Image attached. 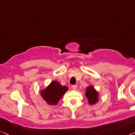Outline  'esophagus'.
Here are the masks:
<instances>
[{
    "instance_id": "34e87169",
    "label": "esophagus",
    "mask_w": 135,
    "mask_h": 135,
    "mask_svg": "<svg viewBox=\"0 0 135 135\" xmlns=\"http://www.w3.org/2000/svg\"><path fill=\"white\" fill-rule=\"evenodd\" d=\"M77 87H78L77 85H73V86H71V89H73V90H76V89H77Z\"/></svg>"
}]
</instances>
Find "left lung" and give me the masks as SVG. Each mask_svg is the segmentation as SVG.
Wrapping results in <instances>:
<instances>
[{"label": "left lung", "mask_w": 135, "mask_h": 135, "mask_svg": "<svg viewBox=\"0 0 135 135\" xmlns=\"http://www.w3.org/2000/svg\"><path fill=\"white\" fill-rule=\"evenodd\" d=\"M98 93L92 86H88L86 88V97L88 99L90 105H95L98 101Z\"/></svg>", "instance_id": "1"}]
</instances>
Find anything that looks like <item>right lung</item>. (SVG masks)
Returning a JSON list of instances; mask_svg holds the SVG:
<instances>
[{
    "label": "right lung",
    "mask_w": 135,
    "mask_h": 135,
    "mask_svg": "<svg viewBox=\"0 0 135 135\" xmlns=\"http://www.w3.org/2000/svg\"><path fill=\"white\" fill-rule=\"evenodd\" d=\"M68 90L67 87L62 86L58 81H53L48 87L40 91V94L47 103L56 105Z\"/></svg>",
    "instance_id": "add662e5"
}]
</instances>
